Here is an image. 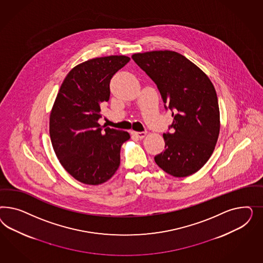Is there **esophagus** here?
I'll use <instances>...</instances> for the list:
<instances>
[{
    "label": "esophagus",
    "instance_id": "esophagus-1",
    "mask_svg": "<svg viewBox=\"0 0 263 263\" xmlns=\"http://www.w3.org/2000/svg\"><path fill=\"white\" fill-rule=\"evenodd\" d=\"M134 135L137 136L138 138H140V139H142V138H144L145 137V135H146V131H142V132H132Z\"/></svg>",
    "mask_w": 263,
    "mask_h": 263
}]
</instances>
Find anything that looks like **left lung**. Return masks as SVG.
Wrapping results in <instances>:
<instances>
[{
    "label": "left lung",
    "instance_id": "obj_1",
    "mask_svg": "<svg viewBox=\"0 0 263 263\" xmlns=\"http://www.w3.org/2000/svg\"><path fill=\"white\" fill-rule=\"evenodd\" d=\"M132 59L156 84L165 109L173 112L174 121L163 134L165 151L154 157L155 163L175 177L197 173L210 158L220 132L213 84L196 64L174 51L138 53Z\"/></svg>",
    "mask_w": 263,
    "mask_h": 263
}]
</instances>
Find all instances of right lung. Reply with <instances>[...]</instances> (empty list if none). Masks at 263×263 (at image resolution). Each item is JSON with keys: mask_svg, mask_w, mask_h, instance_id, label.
Segmentation results:
<instances>
[{"mask_svg": "<svg viewBox=\"0 0 263 263\" xmlns=\"http://www.w3.org/2000/svg\"><path fill=\"white\" fill-rule=\"evenodd\" d=\"M126 56L96 58L75 66L64 80L50 115L53 148L66 172L82 183L109 180L120 164L128 132L101 126V106L110 98L111 77Z\"/></svg>", "mask_w": 263, "mask_h": 263, "instance_id": "1", "label": "right lung"}]
</instances>
